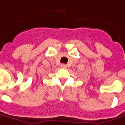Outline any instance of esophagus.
<instances>
[{"mask_svg":"<svg viewBox=\"0 0 125 125\" xmlns=\"http://www.w3.org/2000/svg\"><path fill=\"white\" fill-rule=\"evenodd\" d=\"M66 64H62V65H61V67H62V68H66Z\"/></svg>","mask_w":125,"mask_h":125,"instance_id":"1","label":"esophagus"}]
</instances>
